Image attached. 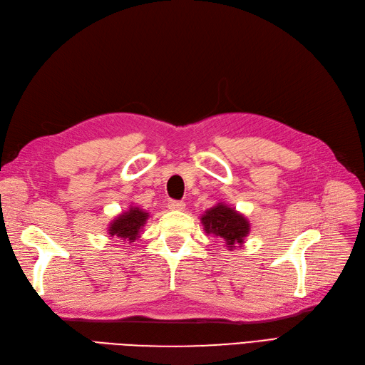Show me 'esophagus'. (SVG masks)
Segmentation results:
<instances>
[{"label": "esophagus", "mask_w": 365, "mask_h": 365, "mask_svg": "<svg viewBox=\"0 0 365 365\" xmlns=\"http://www.w3.org/2000/svg\"><path fill=\"white\" fill-rule=\"evenodd\" d=\"M168 207H169L170 210H184V208H185V204H184L182 201H170V202L168 204Z\"/></svg>", "instance_id": "esophagus-1"}]
</instances>
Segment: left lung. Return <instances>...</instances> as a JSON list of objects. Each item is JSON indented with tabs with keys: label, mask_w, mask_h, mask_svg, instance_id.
<instances>
[{
	"label": "left lung",
	"mask_w": 365,
	"mask_h": 365,
	"mask_svg": "<svg viewBox=\"0 0 365 365\" xmlns=\"http://www.w3.org/2000/svg\"><path fill=\"white\" fill-rule=\"evenodd\" d=\"M201 224L207 235H213L225 240L227 248L230 250L244 244L245 237L250 235L248 219L222 202L207 210L201 216Z\"/></svg>",
	"instance_id": "1"
}]
</instances>
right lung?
<instances>
[{"label":"right lung","instance_id":"obj_1","mask_svg":"<svg viewBox=\"0 0 365 365\" xmlns=\"http://www.w3.org/2000/svg\"><path fill=\"white\" fill-rule=\"evenodd\" d=\"M149 213L140 207H130L128 212L117 216L108 227V231L111 236L120 237L128 242H134L140 237V231L145 227Z\"/></svg>","mask_w":365,"mask_h":365}]
</instances>
